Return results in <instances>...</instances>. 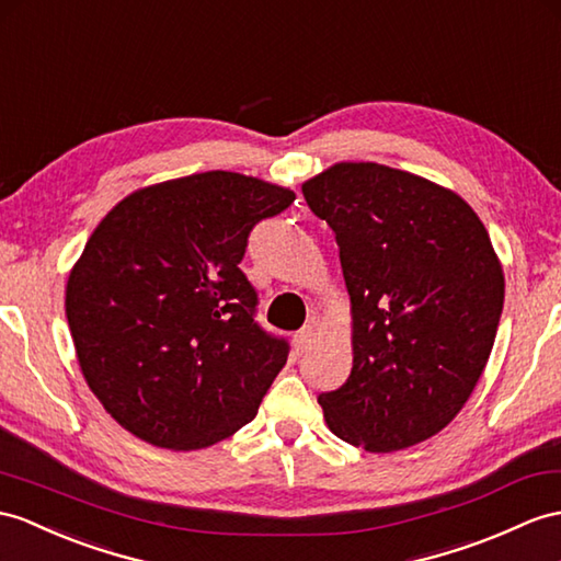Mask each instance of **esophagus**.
<instances>
[{"instance_id":"1","label":"esophagus","mask_w":561,"mask_h":561,"mask_svg":"<svg viewBox=\"0 0 561 561\" xmlns=\"http://www.w3.org/2000/svg\"><path fill=\"white\" fill-rule=\"evenodd\" d=\"M311 340H313V325L299 328V331L295 333V347H297V352H307V347L311 345Z\"/></svg>"}]
</instances>
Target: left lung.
<instances>
[{"label": "left lung", "instance_id": "1", "mask_svg": "<svg viewBox=\"0 0 561 561\" xmlns=\"http://www.w3.org/2000/svg\"><path fill=\"white\" fill-rule=\"evenodd\" d=\"M333 228L352 297V374L319 394L340 440L392 453L469 400L504 305L502 266L459 195L380 163H335L302 185Z\"/></svg>", "mask_w": 561, "mask_h": 561}]
</instances>
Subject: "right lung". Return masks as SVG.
I'll use <instances>...</instances> for the list:
<instances>
[{
  "mask_svg": "<svg viewBox=\"0 0 561 561\" xmlns=\"http://www.w3.org/2000/svg\"><path fill=\"white\" fill-rule=\"evenodd\" d=\"M293 190L195 173L118 202L66 285V319L90 390L123 428L169 449L226 440L256 416L290 343L256 321L240 262Z\"/></svg>",
  "mask_w": 561,
  "mask_h": 561,
  "instance_id": "right-lung-1",
  "label": "right lung"
}]
</instances>
